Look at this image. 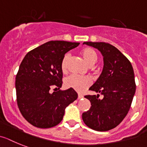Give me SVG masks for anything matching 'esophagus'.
I'll return each instance as SVG.
<instances>
[{
  "instance_id": "obj_1",
  "label": "esophagus",
  "mask_w": 147,
  "mask_h": 147,
  "mask_svg": "<svg viewBox=\"0 0 147 147\" xmlns=\"http://www.w3.org/2000/svg\"><path fill=\"white\" fill-rule=\"evenodd\" d=\"M82 98H84V96L81 94H78V99H81Z\"/></svg>"
}]
</instances>
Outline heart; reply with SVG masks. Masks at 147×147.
Here are the masks:
<instances>
[{
	"label": "heart",
	"mask_w": 147,
	"mask_h": 147,
	"mask_svg": "<svg viewBox=\"0 0 147 147\" xmlns=\"http://www.w3.org/2000/svg\"><path fill=\"white\" fill-rule=\"evenodd\" d=\"M81 55L84 60V61L87 63L89 66H93L97 60H98V56H97L96 52L95 51L91 48H85L81 51ZM70 55L69 54H66L63 57V58L61 62V70L63 72H66L68 68V63L69 60ZM91 84V80L88 77H81V76H76V75H70L68 77H66L64 80V85L67 88H71L75 90L77 92H81L84 91L88 87H90Z\"/></svg>",
	"instance_id": "b5f03b06"
}]
</instances>
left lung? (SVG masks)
Segmentation results:
<instances>
[{
  "instance_id": "8db88e82",
  "label": "left lung",
  "mask_w": 147,
  "mask_h": 147,
  "mask_svg": "<svg viewBox=\"0 0 147 147\" xmlns=\"http://www.w3.org/2000/svg\"><path fill=\"white\" fill-rule=\"evenodd\" d=\"M97 49L103 56L104 66L100 76L89 90L99 94L88 95L91 107L82 113L84 123L90 129L105 131L117 126L130 109L136 85L133 67L116 47L106 42H85Z\"/></svg>"
}]
</instances>
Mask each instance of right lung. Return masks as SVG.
<instances>
[{"label":"right lung","mask_w":147,"mask_h":147,"mask_svg":"<svg viewBox=\"0 0 147 147\" xmlns=\"http://www.w3.org/2000/svg\"><path fill=\"white\" fill-rule=\"evenodd\" d=\"M79 42L49 41L33 49L22 61L16 77L17 104L34 126L49 129L62 121L65 109L76 100L73 89L61 90L64 55ZM55 88L53 93L50 89Z\"/></svg>","instance_id":"1"}]
</instances>
